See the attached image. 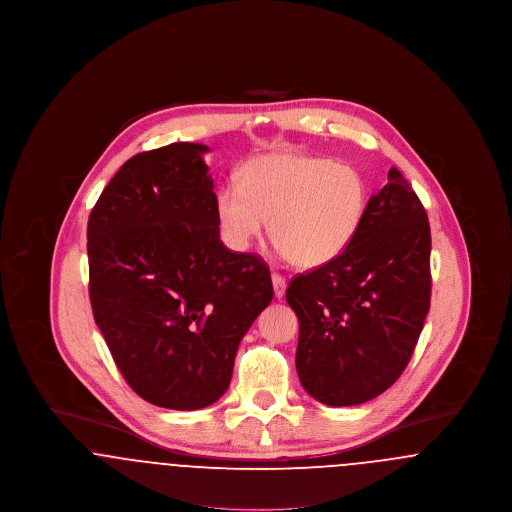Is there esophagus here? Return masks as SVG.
Masks as SVG:
<instances>
[{"instance_id":"esophagus-1","label":"esophagus","mask_w":512,"mask_h":512,"mask_svg":"<svg viewBox=\"0 0 512 512\" xmlns=\"http://www.w3.org/2000/svg\"><path fill=\"white\" fill-rule=\"evenodd\" d=\"M272 288H274V295H276L278 299L284 297V293H286V278L274 272V274H272Z\"/></svg>"}]
</instances>
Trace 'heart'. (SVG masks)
Masks as SVG:
<instances>
[{"mask_svg": "<svg viewBox=\"0 0 512 512\" xmlns=\"http://www.w3.org/2000/svg\"><path fill=\"white\" fill-rule=\"evenodd\" d=\"M368 205L359 169L326 157L268 153L240 171V188L224 186L217 215L224 240L242 251L265 230L295 267L332 263L357 238Z\"/></svg>", "mask_w": 512, "mask_h": 512, "instance_id": "heart-1", "label": "heart"}]
</instances>
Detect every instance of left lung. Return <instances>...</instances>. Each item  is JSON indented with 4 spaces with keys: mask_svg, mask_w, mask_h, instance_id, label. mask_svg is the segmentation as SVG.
I'll return each instance as SVG.
<instances>
[{
    "mask_svg": "<svg viewBox=\"0 0 512 512\" xmlns=\"http://www.w3.org/2000/svg\"><path fill=\"white\" fill-rule=\"evenodd\" d=\"M430 222L403 174L368 199L357 238L338 259L295 276V368L330 407L361 405L401 376L430 311Z\"/></svg>",
    "mask_w": 512,
    "mask_h": 512,
    "instance_id": "obj_1",
    "label": "left lung"
}]
</instances>
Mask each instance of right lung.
Here are the masks:
<instances>
[{"instance_id":"1","label":"right lung","mask_w":512,"mask_h":512,"mask_svg":"<svg viewBox=\"0 0 512 512\" xmlns=\"http://www.w3.org/2000/svg\"><path fill=\"white\" fill-rule=\"evenodd\" d=\"M209 147L134 155L88 219L90 301L126 384L195 411L228 390L238 345L272 301L267 263L220 242Z\"/></svg>"}]
</instances>
